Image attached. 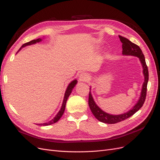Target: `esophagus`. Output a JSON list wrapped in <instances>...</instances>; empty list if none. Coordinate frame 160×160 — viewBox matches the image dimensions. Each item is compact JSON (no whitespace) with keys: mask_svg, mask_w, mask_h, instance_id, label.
<instances>
[{"mask_svg":"<svg viewBox=\"0 0 160 160\" xmlns=\"http://www.w3.org/2000/svg\"><path fill=\"white\" fill-rule=\"evenodd\" d=\"M90 76L88 75V74H86V73H81L79 76V80L80 82H86L89 79Z\"/></svg>","mask_w":160,"mask_h":160,"instance_id":"esophagus-1","label":"esophagus"}]
</instances>
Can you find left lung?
<instances>
[{
    "label": "left lung",
    "instance_id": "1",
    "mask_svg": "<svg viewBox=\"0 0 160 160\" xmlns=\"http://www.w3.org/2000/svg\"><path fill=\"white\" fill-rule=\"evenodd\" d=\"M119 38L122 43V54L125 56H136V57L139 58V59H140V61L143 68L144 82L142 85V88L140 98H139L136 104L127 112L118 115L110 114H108V113L103 111L101 108L99 106H98V105L96 104V102H94L93 97H92V95L91 94V90H90L88 104L92 114H93V115L96 117L98 120H99L100 122H102L103 123H110V124L116 123L124 120L127 119V118L133 116L136 112H138L146 100L147 85L149 79L148 66L146 63L145 57H144V55L140 48L139 47L138 45L132 42L130 40H129L128 38L125 37H123L122 36H119ZM90 90H91V87Z\"/></svg>",
    "mask_w": 160,
    "mask_h": 160
}]
</instances>
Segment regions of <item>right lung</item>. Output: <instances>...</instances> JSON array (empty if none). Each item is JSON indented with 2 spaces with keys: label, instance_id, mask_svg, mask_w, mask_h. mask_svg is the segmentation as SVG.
<instances>
[{
  "label": "right lung",
  "instance_id": "1",
  "mask_svg": "<svg viewBox=\"0 0 160 160\" xmlns=\"http://www.w3.org/2000/svg\"><path fill=\"white\" fill-rule=\"evenodd\" d=\"M42 40V38H38L37 40H31L30 41V42H27L24 44L20 48V49L18 50V52L17 53H18L19 51L21 50L22 48L25 47V46H29V45H32V44H34L36 43H38V42H41V41ZM77 82H78V81H77V80H74L72 81L70 83L68 84V87H67V88L66 90V92H65V94H64V100H63V102H62V106H61V108L60 110H59V112L57 113V114H56L54 118H53V119L51 120L50 121L48 122H46V123H40V124L38 125H41V126H48V125H51V124H53V123L57 122L60 119V118L62 116L64 112V110H65V107H66V101L67 100H68L69 96L70 95L72 91L73 88H74V86H76V84H77Z\"/></svg>",
  "mask_w": 160,
  "mask_h": 160
}]
</instances>
